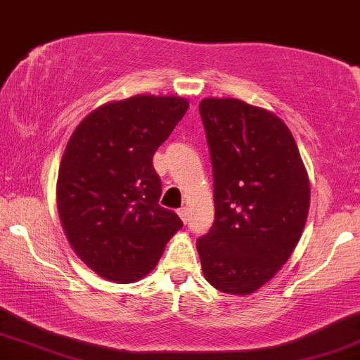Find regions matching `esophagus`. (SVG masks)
I'll list each match as a JSON object with an SVG mask.
<instances>
[{
  "label": "esophagus",
  "instance_id": "obj_1",
  "mask_svg": "<svg viewBox=\"0 0 360 360\" xmlns=\"http://www.w3.org/2000/svg\"><path fill=\"white\" fill-rule=\"evenodd\" d=\"M177 214H179L181 220H183L184 223L188 221V208H181V210H177Z\"/></svg>",
  "mask_w": 360,
  "mask_h": 360
}]
</instances>
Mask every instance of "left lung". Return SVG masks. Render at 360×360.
<instances>
[{
    "label": "left lung",
    "mask_w": 360,
    "mask_h": 360,
    "mask_svg": "<svg viewBox=\"0 0 360 360\" xmlns=\"http://www.w3.org/2000/svg\"><path fill=\"white\" fill-rule=\"evenodd\" d=\"M200 113L213 164L214 223L196 249L218 291L252 295L298 245L309 179L295 137L272 111L237 98H205Z\"/></svg>",
    "instance_id": "8db88e82"
}]
</instances>
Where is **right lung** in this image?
<instances>
[{"label": "right lung", "mask_w": 360, "mask_h": 360, "mask_svg": "<svg viewBox=\"0 0 360 360\" xmlns=\"http://www.w3.org/2000/svg\"><path fill=\"white\" fill-rule=\"evenodd\" d=\"M188 108L186 98L172 94L108 101L82 118L65 146L56 186L62 230L77 257L106 281L146 278L183 229L159 205L152 157Z\"/></svg>", "instance_id": "obj_1"}]
</instances>
